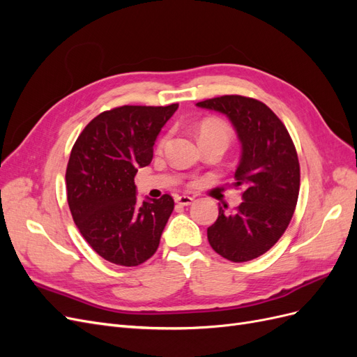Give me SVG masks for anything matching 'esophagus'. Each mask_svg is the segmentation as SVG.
<instances>
[{
	"instance_id": "obj_1",
	"label": "esophagus",
	"mask_w": 357,
	"mask_h": 357,
	"mask_svg": "<svg viewBox=\"0 0 357 357\" xmlns=\"http://www.w3.org/2000/svg\"><path fill=\"white\" fill-rule=\"evenodd\" d=\"M176 202L180 205H190L193 202V198L189 195H180L176 198Z\"/></svg>"
}]
</instances>
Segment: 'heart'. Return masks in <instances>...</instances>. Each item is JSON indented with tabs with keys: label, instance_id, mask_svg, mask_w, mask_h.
Masks as SVG:
<instances>
[{
	"label": "heart",
	"instance_id": "b5f03b06",
	"mask_svg": "<svg viewBox=\"0 0 357 357\" xmlns=\"http://www.w3.org/2000/svg\"><path fill=\"white\" fill-rule=\"evenodd\" d=\"M231 129L229 126L220 122V121H207L204 122L199 128V139L202 138H219L222 142H225L226 144L229 143L231 139ZM167 143V137H164L159 142V147H164Z\"/></svg>",
	"mask_w": 357,
	"mask_h": 357
}]
</instances>
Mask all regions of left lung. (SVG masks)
Segmentation results:
<instances>
[{
    "mask_svg": "<svg viewBox=\"0 0 357 357\" xmlns=\"http://www.w3.org/2000/svg\"><path fill=\"white\" fill-rule=\"evenodd\" d=\"M229 119L241 143L234 186H243V202L234 211L219 207L207 229L215 253L247 262L266 253L286 231L299 193V160L283 122L264 102L225 95L197 104Z\"/></svg>",
    "mask_w": 357,
    "mask_h": 357,
    "instance_id": "left-lung-1",
    "label": "left lung"
}]
</instances>
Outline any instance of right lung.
Returning <instances> with one entry per match:
<instances>
[{"label":"right lung","instance_id":"obj_1","mask_svg":"<svg viewBox=\"0 0 357 357\" xmlns=\"http://www.w3.org/2000/svg\"><path fill=\"white\" fill-rule=\"evenodd\" d=\"M178 104L123 105L86 125L67 167V199L83 238L105 261L137 266L159 247L174 199H137L134 177L153 158L156 138Z\"/></svg>","mask_w":357,"mask_h":357}]
</instances>
